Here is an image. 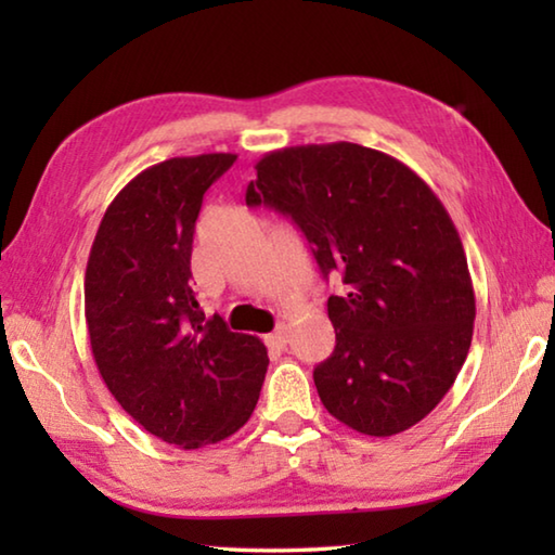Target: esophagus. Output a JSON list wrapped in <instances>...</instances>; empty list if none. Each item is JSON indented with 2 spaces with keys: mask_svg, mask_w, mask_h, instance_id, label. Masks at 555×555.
I'll list each match as a JSON object with an SVG mask.
<instances>
[{
  "mask_svg": "<svg viewBox=\"0 0 555 555\" xmlns=\"http://www.w3.org/2000/svg\"><path fill=\"white\" fill-rule=\"evenodd\" d=\"M264 343H267L269 350H276V352L286 350V345H288V333H286V327H284V325L276 327L274 333H269V335L264 337Z\"/></svg>",
  "mask_w": 555,
  "mask_h": 555,
  "instance_id": "34e87169",
  "label": "esophagus"
}]
</instances>
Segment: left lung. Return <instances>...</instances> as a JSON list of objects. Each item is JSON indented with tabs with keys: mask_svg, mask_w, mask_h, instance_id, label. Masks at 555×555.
<instances>
[{
	"mask_svg": "<svg viewBox=\"0 0 555 555\" xmlns=\"http://www.w3.org/2000/svg\"><path fill=\"white\" fill-rule=\"evenodd\" d=\"M249 208L288 215L313 247L335 350L313 370L323 406L364 436H397L434 411L463 367L475 291L443 203L406 164L350 142L286 146L257 162Z\"/></svg>",
	"mask_w": 555,
	"mask_h": 555,
	"instance_id": "1",
	"label": "left lung"
}]
</instances>
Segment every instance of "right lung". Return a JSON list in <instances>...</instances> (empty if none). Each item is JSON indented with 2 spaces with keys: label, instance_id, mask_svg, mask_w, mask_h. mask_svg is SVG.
Wrapping results in <instances>:
<instances>
[{
  "label": "right lung",
  "instance_id": "obj_1",
  "mask_svg": "<svg viewBox=\"0 0 555 555\" xmlns=\"http://www.w3.org/2000/svg\"><path fill=\"white\" fill-rule=\"evenodd\" d=\"M237 154L176 156L109 203L86 269V323L100 377L149 434L195 450L247 424L269 367L257 335L205 318L191 288L203 195Z\"/></svg>",
  "mask_w": 555,
  "mask_h": 555
}]
</instances>
